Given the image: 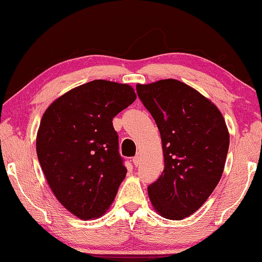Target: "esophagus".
<instances>
[{
  "label": "esophagus",
  "mask_w": 262,
  "mask_h": 262,
  "mask_svg": "<svg viewBox=\"0 0 262 262\" xmlns=\"http://www.w3.org/2000/svg\"><path fill=\"white\" fill-rule=\"evenodd\" d=\"M133 163H134L135 166H140L141 165V157L135 156L134 158H133Z\"/></svg>",
  "instance_id": "esophagus-1"
}]
</instances>
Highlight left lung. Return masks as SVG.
Returning a JSON list of instances; mask_svg holds the SVG:
<instances>
[{
  "label": "left lung",
  "instance_id": "obj_1",
  "mask_svg": "<svg viewBox=\"0 0 262 262\" xmlns=\"http://www.w3.org/2000/svg\"><path fill=\"white\" fill-rule=\"evenodd\" d=\"M161 133L164 170L149 185L150 202L167 220L194 214L223 174L230 135L221 111L178 79L136 84Z\"/></svg>",
  "mask_w": 262,
  "mask_h": 262
}]
</instances>
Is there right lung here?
I'll list each match as a JSON object with an SVG mask.
<instances>
[{"instance_id": "1", "label": "right lung", "mask_w": 262, "mask_h": 262, "mask_svg": "<svg viewBox=\"0 0 262 262\" xmlns=\"http://www.w3.org/2000/svg\"><path fill=\"white\" fill-rule=\"evenodd\" d=\"M135 99L128 84L96 79L60 96L42 115L39 163L57 201L78 219L103 216L125 179L112 120Z\"/></svg>"}]
</instances>
